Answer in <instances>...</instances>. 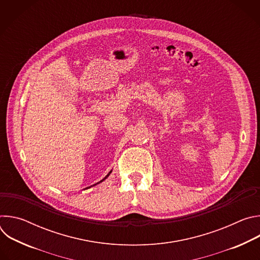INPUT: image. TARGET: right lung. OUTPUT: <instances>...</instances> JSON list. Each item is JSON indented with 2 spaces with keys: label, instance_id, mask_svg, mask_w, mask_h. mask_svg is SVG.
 Listing matches in <instances>:
<instances>
[{
  "label": "right lung",
  "instance_id": "right-lung-1",
  "mask_svg": "<svg viewBox=\"0 0 260 260\" xmlns=\"http://www.w3.org/2000/svg\"><path fill=\"white\" fill-rule=\"evenodd\" d=\"M111 172H112V171H110V172H109V174H108V175H107V176H106V177H105V178H104V179H103V180H101V181H100V182H98V183H96V184H99V183H101V182H103V181H104V180H105V179H107V178H108V177H109V175H110V174H111ZM94 185H95V184H94ZM88 188H89V187H88Z\"/></svg>",
  "mask_w": 260,
  "mask_h": 260
}]
</instances>
